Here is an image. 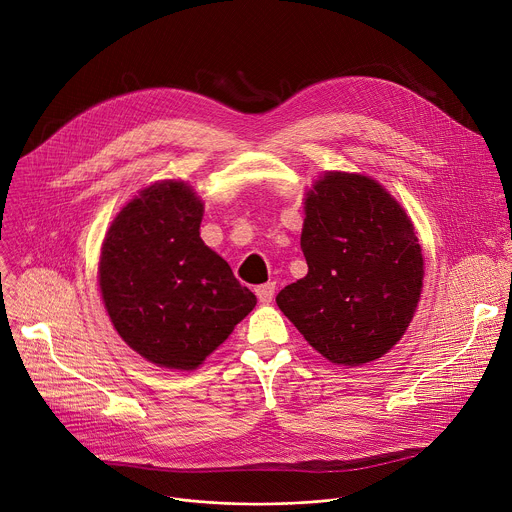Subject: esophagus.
<instances>
[{
  "mask_svg": "<svg viewBox=\"0 0 512 512\" xmlns=\"http://www.w3.org/2000/svg\"><path fill=\"white\" fill-rule=\"evenodd\" d=\"M255 294L259 298V302L263 304H269L275 296V283H263V285H257L255 287Z\"/></svg>",
  "mask_w": 512,
  "mask_h": 512,
  "instance_id": "1",
  "label": "esophagus"
}]
</instances>
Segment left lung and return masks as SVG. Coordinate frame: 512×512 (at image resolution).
<instances>
[{
    "mask_svg": "<svg viewBox=\"0 0 512 512\" xmlns=\"http://www.w3.org/2000/svg\"><path fill=\"white\" fill-rule=\"evenodd\" d=\"M308 275L275 302L328 360L358 367L389 352L419 302L423 257L399 202L375 180L330 172L306 198Z\"/></svg>",
    "mask_w": 512,
    "mask_h": 512,
    "instance_id": "8db88e82",
    "label": "left lung"
}]
</instances>
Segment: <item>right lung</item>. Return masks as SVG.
<instances>
[{
  "mask_svg": "<svg viewBox=\"0 0 512 512\" xmlns=\"http://www.w3.org/2000/svg\"><path fill=\"white\" fill-rule=\"evenodd\" d=\"M202 208L184 182L154 184L117 214L103 243L99 283L109 318L158 367L196 369L257 304L202 243Z\"/></svg>",
  "mask_w": 512,
  "mask_h": 512,
  "instance_id": "obj_1",
  "label": "right lung"
}]
</instances>
